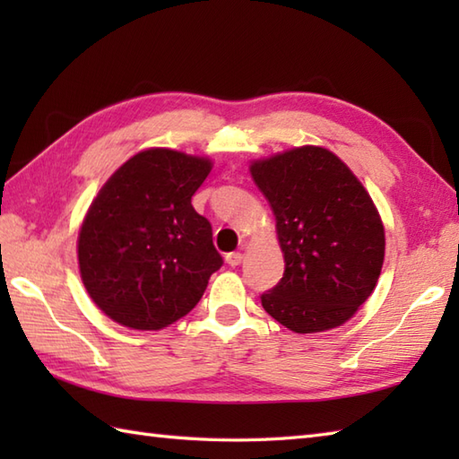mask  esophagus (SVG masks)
Here are the masks:
<instances>
[{
  "instance_id": "34e87169",
  "label": "esophagus",
  "mask_w": 459,
  "mask_h": 459,
  "mask_svg": "<svg viewBox=\"0 0 459 459\" xmlns=\"http://www.w3.org/2000/svg\"><path fill=\"white\" fill-rule=\"evenodd\" d=\"M242 258H245V255H242V252H229V255H227V264L229 266H238L240 262H242Z\"/></svg>"
}]
</instances>
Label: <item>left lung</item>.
I'll return each instance as SVG.
<instances>
[{"label":"left lung","mask_w":459,"mask_h":459,"mask_svg":"<svg viewBox=\"0 0 459 459\" xmlns=\"http://www.w3.org/2000/svg\"><path fill=\"white\" fill-rule=\"evenodd\" d=\"M276 217L284 276L262 307L296 333L333 329L373 294L385 229L373 199L335 153L304 145L250 165Z\"/></svg>","instance_id":"8db88e82"}]
</instances>
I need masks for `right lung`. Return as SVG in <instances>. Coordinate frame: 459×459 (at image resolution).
<instances>
[{
    "mask_svg": "<svg viewBox=\"0 0 459 459\" xmlns=\"http://www.w3.org/2000/svg\"><path fill=\"white\" fill-rule=\"evenodd\" d=\"M207 158L153 148L135 153L96 195L79 235L82 284L116 324L163 329L199 304L222 256L191 197Z\"/></svg>",
    "mask_w": 459,
    "mask_h": 459,
    "instance_id": "right-lung-1",
    "label": "right lung"
}]
</instances>
